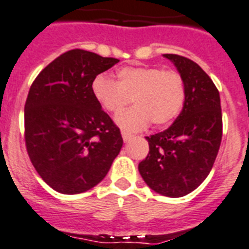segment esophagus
Instances as JSON below:
<instances>
[{
	"label": "esophagus",
	"instance_id": "1",
	"mask_svg": "<svg viewBox=\"0 0 249 249\" xmlns=\"http://www.w3.org/2000/svg\"><path fill=\"white\" fill-rule=\"evenodd\" d=\"M121 137H123V139H124V142H128V141H130V139L133 138V134H130V133H128V131L123 130L121 131Z\"/></svg>",
	"mask_w": 249,
	"mask_h": 249
}]
</instances>
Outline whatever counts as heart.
I'll list each match as a JSON object with an SVG mask.
<instances>
[{
	"label": "heart",
	"mask_w": 249,
	"mask_h": 249,
	"mask_svg": "<svg viewBox=\"0 0 249 249\" xmlns=\"http://www.w3.org/2000/svg\"><path fill=\"white\" fill-rule=\"evenodd\" d=\"M92 93L108 114L118 115L130 104L135 107L119 115L116 123L126 130H139L152 121L157 126L170 124L180 114L185 101L183 76L162 68H124L116 72V82L97 75Z\"/></svg>",
	"instance_id": "heart-1"
}]
</instances>
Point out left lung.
I'll use <instances>...</instances> for the list:
<instances>
[{
  "label": "left lung",
  "mask_w": 249,
  "mask_h": 249,
  "mask_svg": "<svg viewBox=\"0 0 249 249\" xmlns=\"http://www.w3.org/2000/svg\"><path fill=\"white\" fill-rule=\"evenodd\" d=\"M185 84L183 110L166 130L145 137L149 152L138 165L143 180L166 197H183L211 171L223 137L219 90L195 61L166 53Z\"/></svg>",
  "instance_id": "8db88e82"
}]
</instances>
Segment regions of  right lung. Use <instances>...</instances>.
<instances>
[{
    "label": "right lung",
    "mask_w": 249,
    "mask_h": 249,
    "mask_svg": "<svg viewBox=\"0 0 249 249\" xmlns=\"http://www.w3.org/2000/svg\"><path fill=\"white\" fill-rule=\"evenodd\" d=\"M114 57L80 48L60 54L34 79L24 107L26 152L39 177L58 193L89 191L123 147L120 129L92 93Z\"/></svg>",
    "instance_id": "1"
}]
</instances>
